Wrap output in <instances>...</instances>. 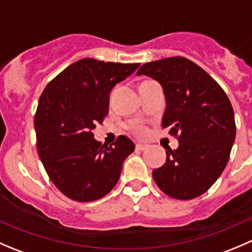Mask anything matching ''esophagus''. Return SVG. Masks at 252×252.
<instances>
[{
    "label": "esophagus",
    "instance_id": "34e87169",
    "mask_svg": "<svg viewBox=\"0 0 252 252\" xmlns=\"http://www.w3.org/2000/svg\"><path fill=\"white\" fill-rule=\"evenodd\" d=\"M147 149V145L145 144H136V150H140V151H144V150Z\"/></svg>",
    "mask_w": 252,
    "mask_h": 252
}]
</instances>
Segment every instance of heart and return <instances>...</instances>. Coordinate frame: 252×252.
Listing matches in <instances>:
<instances>
[{"label":"heart","instance_id":"1","mask_svg":"<svg viewBox=\"0 0 252 252\" xmlns=\"http://www.w3.org/2000/svg\"><path fill=\"white\" fill-rule=\"evenodd\" d=\"M135 131L138 134H144L145 133V128H144V126H136Z\"/></svg>","mask_w":252,"mask_h":252}]
</instances>
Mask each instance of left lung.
<instances>
[{
	"label": "left lung",
	"instance_id": "obj_1",
	"mask_svg": "<svg viewBox=\"0 0 252 252\" xmlns=\"http://www.w3.org/2000/svg\"><path fill=\"white\" fill-rule=\"evenodd\" d=\"M141 74L163 88L162 126L179 141L177 150L166 147V163L152 177L168 196L195 199L215 184L228 163L235 140L232 103L220 84L188 58L145 63L138 70Z\"/></svg>",
	"mask_w": 252,
	"mask_h": 252
}]
</instances>
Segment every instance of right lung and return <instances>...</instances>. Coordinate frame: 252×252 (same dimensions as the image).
I'll use <instances>...</instances> for the list:
<instances>
[{"instance_id": "1", "label": "right lung", "mask_w": 252, "mask_h": 252, "mask_svg": "<svg viewBox=\"0 0 252 252\" xmlns=\"http://www.w3.org/2000/svg\"><path fill=\"white\" fill-rule=\"evenodd\" d=\"M139 65L83 58L53 78L40 96L34 119L37 154L53 184L74 201L107 195L135 149L124 135L110 147L102 145L93 129L108 114L112 88Z\"/></svg>"}]
</instances>
